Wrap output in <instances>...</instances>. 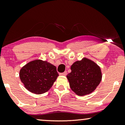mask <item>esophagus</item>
<instances>
[{
  "label": "esophagus",
  "mask_w": 125,
  "mask_h": 125,
  "mask_svg": "<svg viewBox=\"0 0 125 125\" xmlns=\"http://www.w3.org/2000/svg\"><path fill=\"white\" fill-rule=\"evenodd\" d=\"M66 74H67V72L66 71H65L64 72H63V73H60V75H61V76H66Z\"/></svg>",
  "instance_id": "34e87169"
}]
</instances>
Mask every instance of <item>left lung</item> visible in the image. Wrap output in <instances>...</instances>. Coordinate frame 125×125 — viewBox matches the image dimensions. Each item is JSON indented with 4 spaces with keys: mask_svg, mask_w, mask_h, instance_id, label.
<instances>
[{
    "mask_svg": "<svg viewBox=\"0 0 125 125\" xmlns=\"http://www.w3.org/2000/svg\"><path fill=\"white\" fill-rule=\"evenodd\" d=\"M71 69V72L66 77L71 89L80 96L93 92L101 81L100 66L86 58L73 63Z\"/></svg>",
    "mask_w": 125,
    "mask_h": 125,
    "instance_id": "obj_1",
    "label": "left lung"
}]
</instances>
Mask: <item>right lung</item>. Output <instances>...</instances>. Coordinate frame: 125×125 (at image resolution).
<instances>
[{
    "instance_id": "obj_1",
    "label": "right lung",
    "mask_w": 125,
    "mask_h": 125,
    "mask_svg": "<svg viewBox=\"0 0 125 125\" xmlns=\"http://www.w3.org/2000/svg\"><path fill=\"white\" fill-rule=\"evenodd\" d=\"M58 76L55 66L40 60L28 62L20 69L19 74L25 88L36 94L48 91Z\"/></svg>"
}]
</instances>
